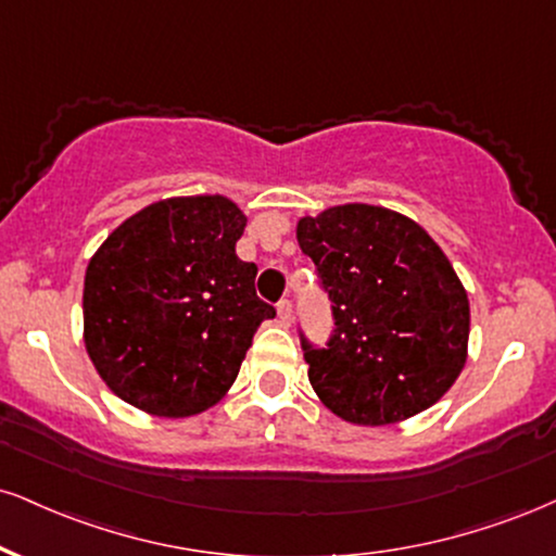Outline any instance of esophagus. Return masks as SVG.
I'll return each mask as SVG.
<instances>
[{"instance_id": "obj_1", "label": "esophagus", "mask_w": 556, "mask_h": 556, "mask_svg": "<svg viewBox=\"0 0 556 556\" xmlns=\"http://www.w3.org/2000/svg\"><path fill=\"white\" fill-rule=\"evenodd\" d=\"M277 313H279V324L290 326V324H292V300H290V298L279 300V303H277Z\"/></svg>"}]
</instances>
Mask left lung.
<instances>
[{
	"label": "left lung",
	"mask_w": 556,
	"mask_h": 556,
	"mask_svg": "<svg viewBox=\"0 0 556 556\" xmlns=\"http://www.w3.org/2000/svg\"><path fill=\"white\" fill-rule=\"evenodd\" d=\"M298 243L331 300L324 346L300 331L313 391L352 425H393L456 383L469 344V298L414 219L370 204L303 217Z\"/></svg>",
	"instance_id": "1"
}]
</instances>
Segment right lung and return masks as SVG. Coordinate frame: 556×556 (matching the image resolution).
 <instances>
[{
  "label": "right lung",
  "mask_w": 556,
  "mask_h": 556,
  "mask_svg": "<svg viewBox=\"0 0 556 556\" xmlns=\"http://www.w3.org/2000/svg\"><path fill=\"white\" fill-rule=\"evenodd\" d=\"M245 214L225 197L144 206L105 238L85 274V346L137 409L189 417L236 383L261 320L256 264L236 256Z\"/></svg>",
  "instance_id": "obj_1"
}]
</instances>
